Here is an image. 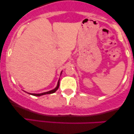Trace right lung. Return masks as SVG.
Segmentation results:
<instances>
[{
  "mask_svg": "<svg viewBox=\"0 0 134 134\" xmlns=\"http://www.w3.org/2000/svg\"><path fill=\"white\" fill-rule=\"evenodd\" d=\"M62 72H61V74H62ZM59 84H60V79L58 80V83H57V87H55V89H53V90H52L51 91H48V92H45V93H40V94H35V93H28L30 94H31L33 95V96H42V95H44V94H52L53 93H55V91H56L57 90H58V87H59Z\"/></svg>",
  "mask_w": 134,
  "mask_h": 134,
  "instance_id": "obj_1",
  "label": "right lung"
}]
</instances>
